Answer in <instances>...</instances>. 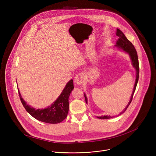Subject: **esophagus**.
I'll list each match as a JSON object with an SVG mask.
<instances>
[{
    "mask_svg": "<svg viewBox=\"0 0 156 156\" xmlns=\"http://www.w3.org/2000/svg\"><path fill=\"white\" fill-rule=\"evenodd\" d=\"M84 80H85V76L82 73L77 74L75 78V83H76L77 84H81L84 82Z\"/></svg>",
    "mask_w": 156,
    "mask_h": 156,
    "instance_id": "34e87169",
    "label": "esophagus"
}]
</instances>
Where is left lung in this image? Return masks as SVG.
Returning a JSON list of instances; mask_svg holds the SVG:
<instances>
[{
    "label": "left lung",
    "instance_id": "obj_1",
    "mask_svg": "<svg viewBox=\"0 0 156 156\" xmlns=\"http://www.w3.org/2000/svg\"><path fill=\"white\" fill-rule=\"evenodd\" d=\"M116 35L119 37V39L117 41V43H116L115 46L117 47L118 48L120 49L123 50L124 51H125L126 53H128L129 54V55L130 57V58L131 60L133 66L136 69V72L135 84L134 85V88H133V93L131 94V96L130 100H129L128 105L125 107V108L123 110V111H122V112L120 114V115H121V114H122L123 113L125 112V111L127 109L129 105L131 102L132 101L133 96V94H134V93L135 91L136 85H137V83H138V79H139L140 66H139V62H138V55H137V52H136L134 46L133 45V44L126 37V36L123 33V32L122 31H120L119 29L117 30ZM84 95L86 102L87 103V99L86 96L85 94H84ZM97 117L98 119H108L112 118V117H111L110 115H106V116L104 115V116Z\"/></svg>",
    "mask_w": 156,
    "mask_h": 156
}]
</instances>
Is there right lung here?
Returning <instances> with one entry per match:
<instances>
[{
	"label": "right lung",
	"instance_id": "add662e5",
	"mask_svg": "<svg viewBox=\"0 0 156 156\" xmlns=\"http://www.w3.org/2000/svg\"><path fill=\"white\" fill-rule=\"evenodd\" d=\"M73 88V81L71 80L66 84L57 100L51 106L44 109H36L28 105L21 98L19 90L18 91L22 104L32 117L42 122L55 124L60 123L67 117L69 109V98Z\"/></svg>",
	"mask_w": 156,
	"mask_h": 156
}]
</instances>
